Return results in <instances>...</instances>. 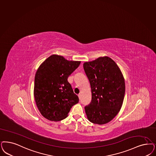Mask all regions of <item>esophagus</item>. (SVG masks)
I'll return each instance as SVG.
<instances>
[{"label":"esophagus","instance_id":"1","mask_svg":"<svg viewBox=\"0 0 156 156\" xmlns=\"http://www.w3.org/2000/svg\"><path fill=\"white\" fill-rule=\"evenodd\" d=\"M78 97H79V98H80V99H81V94H78Z\"/></svg>","mask_w":156,"mask_h":156}]
</instances>
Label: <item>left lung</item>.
<instances>
[{
    "instance_id": "left-lung-1",
    "label": "left lung",
    "mask_w": 156,
    "mask_h": 156,
    "mask_svg": "<svg viewBox=\"0 0 156 156\" xmlns=\"http://www.w3.org/2000/svg\"><path fill=\"white\" fill-rule=\"evenodd\" d=\"M89 81L91 101L85 107L87 119L102 125L111 122L120 111L125 94L123 75L117 64L108 56L83 63Z\"/></svg>"
}]
</instances>
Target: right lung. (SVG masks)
Masks as SVG:
<instances>
[{"instance_id":"right-lung-1","label":"right lung","mask_w":156,"mask_h":156,"mask_svg":"<svg viewBox=\"0 0 156 156\" xmlns=\"http://www.w3.org/2000/svg\"><path fill=\"white\" fill-rule=\"evenodd\" d=\"M81 61L68 60L52 55L38 68L34 78V97L38 111L50 121L66 118L71 107L79 102L67 78Z\"/></svg>"}]
</instances>
